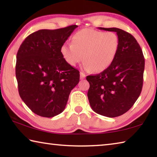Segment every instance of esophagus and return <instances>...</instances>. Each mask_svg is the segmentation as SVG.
<instances>
[{
	"label": "esophagus",
	"instance_id": "1",
	"mask_svg": "<svg viewBox=\"0 0 157 157\" xmlns=\"http://www.w3.org/2000/svg\"><path fill=\"white\" fill-rule=\"evenodd\" d=\"M79 75H80V79H84L85 77H86V75H84V73H83L82 72H80V73H79Z\"/></svg>",
	"mask_w": 157,
	"mask_h": 157
}]
</instances>
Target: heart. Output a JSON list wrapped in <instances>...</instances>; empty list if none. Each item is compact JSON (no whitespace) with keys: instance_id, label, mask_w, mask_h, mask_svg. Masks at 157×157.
Masks as SVG:
<instances>
[{"instance_id":"1","label":"heart","mask_w":157,"mask_h":157,"mask_svg":"<svg viewBox=\"0 0 157 157\" xmlns=\"http://www.w3.org/2000/svg\"><path fill=\"white\" fill-rule=\"evenodd\" d=\"M119 46L120 39L113 32L85 28L74 34L72 44H63L60 52L68 65L75 66L83 60L85 71L101 73L112 64Z\"/></svg>"}]
</instances>
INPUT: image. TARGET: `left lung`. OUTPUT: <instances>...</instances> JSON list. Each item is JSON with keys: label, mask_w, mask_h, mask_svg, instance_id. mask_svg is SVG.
<instances>
[{"label": "left lung", "mask_w": 157, "mask_h": 157, "mask_svg": "<svg viewBox=\"0 0 157 157\" xmlns=\"http://www.w3.org/2000/svg\"><path fill=\"white\" fill-rule=\"evenodd\" d=\"M115 32L120 46L115 60L102 73L86 77L88 98L95 113L109 118L121 116L131 109L141 93L145 59L131 34L116 28H98Z\"/></svg>", "instance_id": "8db88e82"}]
</instances>
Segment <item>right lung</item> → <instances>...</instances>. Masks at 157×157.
Returning a JSON list of instances; mask_svg holds the SVG:
<instances>
[{
    "instance_id": "obj_1",
    "label": "right lung",
    "mask_w": 157,
    "mask_h": 157,
    "mask_svg": "<svg viewBox=\"0 0 157 157\" xmlns=\"http://www.w3.org/2000/svg\"><path fill=\"white\" fill-rule=\"evenodd\" d=\"M76 25L39 30L26 37L17 55L16 77L20 97L36 115L52 118L64 110L79 72L60 52Z\"/></svg>"
}]
</instances>
